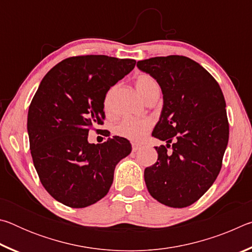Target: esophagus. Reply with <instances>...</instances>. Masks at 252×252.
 Returning a JSON list of instances; mask_svg holds the SVG:
<instances>
[{
  "mask_svg": "<svg viewBox=\"0 0 252 252\" xmlns=\"http://www.w3.org/2000/svg\"><path fill=\"white\" fill-rule=\"evenodd\" d=\"M140 149H141V146H140V144H138V143H132V151L136 152L138 150H140Z\"/></svg>",
  "mask_w": 252,
  "mask_h": 252,
  "instance_id": "34e87169",
  "label": "esophagus"
}]
</instances>
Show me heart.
Listing matches in <instances>:
<instances>
[{
  "label": "heart",
  "instance_id": "heart-1",
  "mask_svg": "<svg viewBox=\"0 0 252 252\" xmlns=\"http://www.w3.org/2000/svg\"><path fill=\"white\" fill-rule=\"evenodd\" d=\"M135 88L139 94L141 95L143 99H146L147 95L150 93L153 89L158 88V84L156 80L152 76L148 74L140 75L135 81ZM111 97V91L109 94L106 95L105 99V105H109ZM153 126V120L150 118H141V119H125L122 120L116 127V132L118 135L126 138L130 141L133 142H140L146 138L149 131L151 130Z\"/></svg>",
  "mask_w": 252,
  "mask_h": 252
}]
</instances>
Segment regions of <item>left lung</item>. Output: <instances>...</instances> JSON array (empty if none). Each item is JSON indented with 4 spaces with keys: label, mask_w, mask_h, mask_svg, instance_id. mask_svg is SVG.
<instances>
[{
    "label": "left lung",
    "mask_w": 252,
    "mask_h": 252,
    "mask_svg": "<svg viewBox=\"0 0 252 252\" xmlns=\"http://www.w3.org/2000/svg\"><path fill=\"white\" fill-rule=\"evenodd\" d=\"M136 66L157 80L163 94L152 136L167 144L156 147L158 161L144 170L148 191L168 207L191 206L218 177L228 146L222 91L204 67L182 55L142 60Z\"/></svg>",
    "instance_id": "obj_1"
}]
</instances>
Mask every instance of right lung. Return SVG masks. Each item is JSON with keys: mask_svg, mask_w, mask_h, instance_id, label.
I'll use <instances>...</instances> for the list:
<instances>
[{"mask_svg": "<svg viewBox=\"0 0 252 252\" xmlns=\"http://www.w3.org/2000/svg\"><path fill=\"white\" fill-rule=\"evenodd\" d=\"M135 63L108 55L67 58L42 79L29 108L28 134L41 183L57 201L84 208L109 192L131 143L120 136L89 143V129L103 123L106 92Z\"/></svg>", "mask_w": 252, "mask_h": 252, "instance_id": "right-lung-1", "label": "right lung"}]
</instances>
